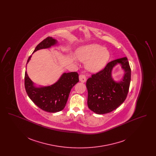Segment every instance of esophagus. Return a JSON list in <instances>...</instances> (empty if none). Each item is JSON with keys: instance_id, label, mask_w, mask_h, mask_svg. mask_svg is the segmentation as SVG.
Returning <instances> with one entry per match:
<instances>
[{"instance_id": "obj_1", "label": "esophagus", "mask_w": 156, "mask_h": 156, "mask_svg": "<svg viewBox=\"0 0 156 156\" xmlns=\"http://www.w3.org/2000/svg\"><path fill=\"white\" fill-rule=\"evenodd\" d=\"M79 80L82 82H85L87 80V78L85 75L81 74L79 76Z\"/></svg>"}]
</instances>
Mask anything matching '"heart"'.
Returning a JSON list of instances; mask_svg holds the SVG:
<instances>
[{
  "instance_id": "heart-1",
  "label": "heart",
  "mask_w": 156,
  "mask_h": 156,
  "mask_svg": "<svg viewBox=\"0 0 156 156\" xmlns=\"http://www.w3.org/2000/svg\"><path fill=\"white\" fill-rule=\"evenodd\" d=\"M77 55L81 61L85 62L86 68L91 73L101 71L110 57L108 50L98 44L82 47L78 50Z\"/></svg>"
}]
</instances>
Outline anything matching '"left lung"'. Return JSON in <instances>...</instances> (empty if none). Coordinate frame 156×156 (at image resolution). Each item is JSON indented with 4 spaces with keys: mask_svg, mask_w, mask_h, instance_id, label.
I'll return each instance as SVG.
<instances>
[{
    "mask_svg": "<svg viewBox=\"0 0 156 156\" xmlns=\"http://www.w3.org/2000/svg\"><path fill=\"white\" fill-rule=\"evenodd\" d=\"M119 63L125 71L122 80L116 82L111 76L113 67ZM131 80V69L127 57L109 62L87 81L88 106L97 114H105L115 110L125 101Z\"/></svg>",
    "mask_w": 156,
    "mask_h": 156,
    "instance_id": "left-lung-1",
    "label": "left lung"
}]
</instances>
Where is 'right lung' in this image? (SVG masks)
<instances>
[{
	"mask_svg": "<svg viewBox=\"0 0 156 156\" xmlns=\"http://www.w3.org/2000/svg\"><path fill=\"white\" fill-rule=\"evenodd\" d=\"M57 43V41L55 39L52 37H47L37 45L33 53L41 49L50 48ZM31 57V55L27 59V64ZM78 76L76 72L63 73L59 80L51 85L37 87L26 71L25 89L30 99L38 108L44 111L55 113L62 111L65 108L71 90L79 82Z\"/></svg>",
	"mask_w": 156,
	"mask_h": 156,
	"instance_id": "right-lung-1",
	"label": "right lung"
}]
</instances>
